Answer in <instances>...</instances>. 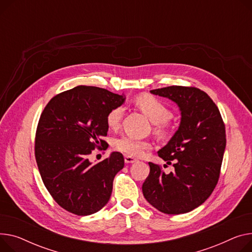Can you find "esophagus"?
Segmentation results:
<instances>
[{
  "label": "esophagus",
  "instance_id": "1",
  "mask_svg": "<svg viewBox=\"0 0 252 252\" xmlns=\"http://www.w3.org/2000/svg\"><path fill=\"white\" fill-rule=\"evenodd\" d=\"M137 161V159H135L133 157H130V156H126L125 157V162L126 163H135Z\"/></svg>",
  "mask_w": 252,
  "mask_h": 252
}]
</instances>
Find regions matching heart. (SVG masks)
Instances as JSON below:
<instances>
[{
    "label": "heart",
    "mask_w": 252,
    "mask_h": 252,
    "mask_svg": "<svg viewBox=\"0 0 252 252\" xmlns=\"http://www.w3.org/2000/svg\"><path fill=\"white\" fill-rule=\"evenodd\" d=\"M135 103L155 124V128L158 132L165 131L167 123L172 119V112L168 106L163 103L160 99L149 94L137 96ZM124 113L125 107L122 105L115 106L109 110L106 115L107 126L111 129H116L119 127L121 126ZM113 148L126 156L140 157L147 150L152 148V144L147 140H141L130 136H122L114 140Z\"/></svg>",
    "instance_id": "heart-1"
}]
</instances>
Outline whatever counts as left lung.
I'll list each match as a JSON object with an SVG mask.
<instances>
[{
  "label": "left lung",
  "mask_w": 252,
  "mask_h": 252,
  "mask_svg": "<svg viewBox=\"0 0 252 252\" xmlns=\"http://www.w3.org/2000/svg\"><path fill=\"white\" fill-rule=\"evenodd\" d=\"M167 97L180 108L181 122L174 136L158 156L174 171L165 174L149 162L150 173L143 194L158 211L178 215L205 203L219 180L226 147L225 124L211 97L195 87L169 86L151 90Z\"/></svg>",
  "instance_id": "8db88e82"
}]
</instances>
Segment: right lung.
Returning a JSON list of instances; mask_svg holds the SVG:
<instances>
[{
	"mask_svg": "<svg viewBox=\"0 0 252 252\" xmlns=\"http://www.w3.org/2000/svg\"><path fill=\"white\" fill-rule=\"evenodd\" d=\"M126 97L93 86L63 91L44 107L35 133V159L44 186L63 209L78 216L101 210L110 198L112 182L125 166L113 152L92 165L88 157L107 143L106 115Z\"/></svg>",
	"mask_w": 252,
	"mask_h": 252,
	"instance_id": "obj_1",
	"label": "right lung"
}]
</instances>
